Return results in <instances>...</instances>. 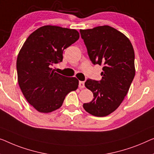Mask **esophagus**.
<instances>
[{
    "mask_svg": "<svg viewBox=\"0 0 154 154\" xmlns=\"http://www.w3.org/2000/svg\"><path fill=\"white\" fill-rule=\"evenodd\" d=\"M79 88H84L85 87L84 82H79Z\"/></svg>",
    "mask_w": 154,
    "mask_h": 154,
    "instance_id": "1",
    "label": "esophagus"
}]
</instances>
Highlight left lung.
Here are the masks:
<instances>
[{
  "instance_id": "8db88e82",
  "label": "left lung",
  "mask_w": 154,
  "mask_h": 154,
  "mask_svg": "<svg viewBox=\"0 0 154 154\" xmlns=\"http://www.w3.org/2000/svg\"><path fill=\"white\" fill-rule=\"evenodd\" d=\"M79 32L92 63L103 65L100 82L87 79L85 82L94 98L83 107L94 116H107L122 102L135 77L134 48L125 34L111 26Z\"/></svg>"
}]
</instances>
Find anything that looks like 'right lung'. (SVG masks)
<instances>
[{"instance_id":"obj_1","label":"right lung","mask_w":154,"mask_h":154,"mask_svg":"<svg viewBox=\"0 0 154 154\" xmlns=\"http://www.w3.org/2000/svg\"><path fill=\"white\" fill-rule=\"evenodd\" d=\"M76 29L42 26L29 35L18 54L17 69L20 90L29 104L41 113L62 106L66 96L76 91L79 81L52 70L63 60V51L79 39Z\"/></svg>"}]
</instances>
